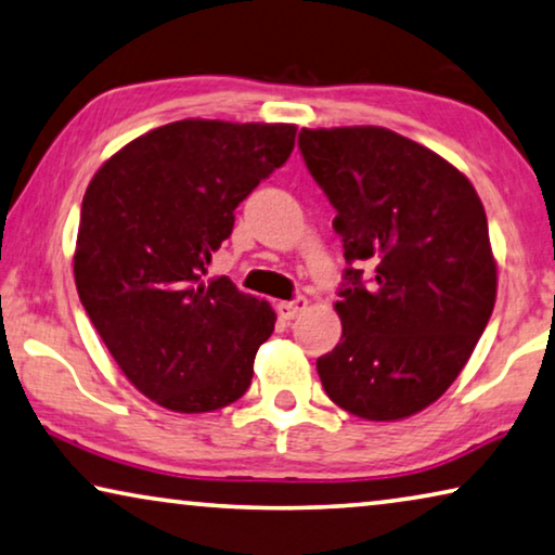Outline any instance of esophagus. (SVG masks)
<instances>
[{"mask_svg": "<svg viewBox=\"0 0 555 555\" xmlns=\"http://www.w3.org/2000/svg\"><path fill=\"white\" fill-rule=\"evenodd\" d=\"M306 304H309V301H306L304 296H296V299H292V301H281V304L276 306V311H279L281 319L292 321V319L299 317V313L306 309Z\"/></svg>", "mask_w": 555, "mask_h": 555, "instance_id": "esophagus-1", "label": "esophagus"}]
</instances>
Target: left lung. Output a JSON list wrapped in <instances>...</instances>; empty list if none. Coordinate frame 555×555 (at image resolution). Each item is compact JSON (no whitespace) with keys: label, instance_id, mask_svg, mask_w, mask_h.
Listing matches in <instances>:
<instances>
[{"label":"left lung","instance_id":"obj_1","mask_svg":"<svg viewBox=\"0 0 555 555\" xmlns=\"http://www.w3.org/2000/svg\"><path fill=\"white\" fill-rule=\"evenodd\" d=\"M299 149L349 263L341 344L317 359L321 386L353 416L406 418L456 382L491 319L483 204L449 162L382 127L301 129Z\"/></svg>","mask_w":555,"mask_h":555}]
</instances>
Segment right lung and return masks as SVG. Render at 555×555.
Listing matches in <instances>:
<instances>
[{
	"label": "right lung",
	"instance_id": "add662e5",
	"mask_svg": "<svg viewBox=\"0 0 555 555\" xmlns=\"http://www.w3.org/2000/svg\"><path fill=\"white\" fill-rule=\"evenodd\" d=\"M292 124L184 119L112 156L81 202L74 279L106 349L164 409L242 399L274 331L267 301L227 276L204 281L234 209L294 149Z\"/></svg>",
	"mask_w": 555,
	"mask_h": 555
}]
</instances>
